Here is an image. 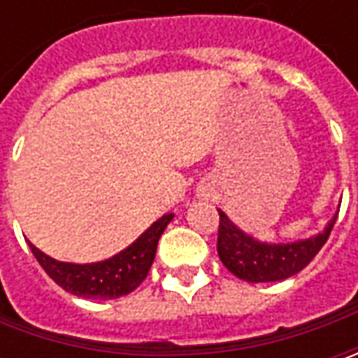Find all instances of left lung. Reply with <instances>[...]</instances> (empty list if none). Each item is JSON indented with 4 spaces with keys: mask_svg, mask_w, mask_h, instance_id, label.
<instances>
[{
    "mask_svg": "<svg viewBox=\"0 0 358 358\" xmlns=\"http://www.w3.org/2000/svg\"><path fill=\"white\" fill-rule=\"evenodd\" d=\"M337 215L331 219L323 233L307 241H296L289 245H267L245 235L229 221L227 215L219 211L217 253L223 265L243 281H282L303 271L315 259V255L321 251V247L329 239Z\"/></svg>",
    "mask_w": 358,
    "mask_h": 358,
    "instance_id": "left-lung-1",
    "label": "left lung"
}]
</instances>
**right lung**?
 Returning a JSON list of instances; mask_svg holds the SVG:
<instances>
[{
    "instance_id": "right-lung-1",
    "label": "right lung",
    "mask_w": 358,
    "mask_h": 358,
    "mask_svg": "<svg viewBox=\"0 0 358 358\" xmlns=\"http://www.w3.org/2000/svg\"><path fill=\"white\" fill-rule=\"evenodd\" d=\"M171 219L173 213L163 215L125 251L101 263H91V265L62 263L41 253L31 243L29 249L43 271L67 293L85 299H117V296L129 295L131 291H135L143 282L153 265L159 237L163 235Z\"/></svg>"
}]
</instances>
